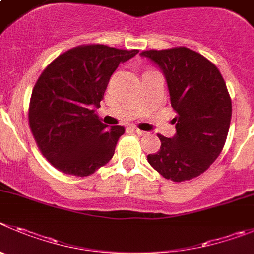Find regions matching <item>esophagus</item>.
Masks as SVG:
<instances>
[{"label": "esophagus", "instance_id": "esophagus-1", "mask_svg": "<svg viewBox=\"0 0 254 254\" xmlns=\"http://www.w3.org/2000/svg\"><path fill=\"white\" fill-rule=\"evenodd\" d=\"M133 131H134V133H137L138 136H145V134H147V132L141 131V129H138V128H133Z\"/></svg>", "mask_w": 254, "mask_h": 254}]
</instances>
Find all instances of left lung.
Listing matches in <instances>:
<instances>
[{
    "label": "left lung",
    "instance_id": "8db88e82",
    "mask_svg": "<svg viewBox=\"0 0 254 254\" xmlns=\"http://www.w3.org/2000/svg\"><path fill=\"white\" fill-rule=\"evenodd\" d=\"M142 57L159 65L176 112V134L161 141L147 161L165 179L191 180L209 169L224 147L232 118V101L219 69L191 49L145 50Z\"/></svg>",
    "mask_w": 254,
    "mask_h": 254
}]
</instances>
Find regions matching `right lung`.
Instances as JSON below:
<instances>
[{
    "instance_id": "obj_1",
    "label": "right lung",
    "mask_w": 254,
    "mask_h": 254,
    "mask_svg": "<svg viewBox=\"0 0 254 254\" xmlns=\"http://www.w3.org/2000/svg\"><path fill=\"white\" fill-rule=\"evenodd\" d=\"M138 50L99 44L80 45L50 63L37 79L29 125L43 156L68 175H92L113 157L123 126L111 129L94 108L101 107L111 75Z\"/></svg>"
}]
</instances>
